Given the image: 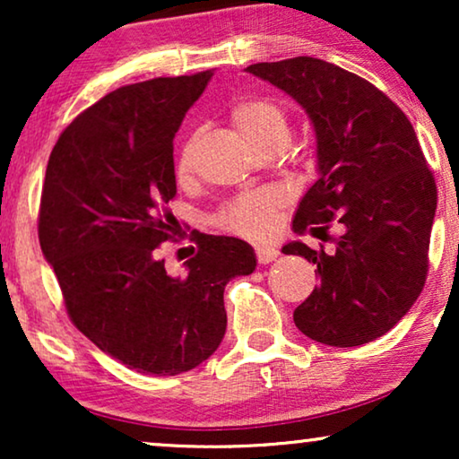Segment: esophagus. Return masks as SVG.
I'll return each mask as SVG.
<instances>
[{
    "instance_id": "1",
    "label": "esophagus",
    "mask_w": 459,
    "mask_h": 459,
    "mask_svg": "<svg viewBox=\"0 0 459 459\" xmlns=\"http://www.w3.org/2000/svg\"><path fill=\"white\" fill-rule=\"evenodd\" d=\"M255 253H256V261L261 263V265H267V263H272L278 259V250L273 247H267V244H256L255 247Z\"/></svg>"
}]
</instances>
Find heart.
Masks as SVG:
<instances>
[{
	"label": "heart",
	"mask_w": 459,
	"mask_h": 459,
	"mask_svg": "<svg viewBox=\"0 0 459 459\" xmlns=\"http://www.w3.org/2000/svg\"><path fill=\"white\" fill-rule=\"evenodd\" d=\"M231 123L236 129L253 142L256 148L267 152L273 148H284L290 137V125L284 106L272 98H244L231 106ZM194 140L181 146L175 162V171L186 178L192 171ZM280 203V196L272 190L247 192L230 200L217 215V223L223 230L236 231L242 236H261L269 228L272 212Z\"/></svg>",
	"instance_id": "obj_1"
}]
</instances>
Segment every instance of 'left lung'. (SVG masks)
Instances as JSON below:
<instances>
[{"instance_id": "left-lung-1", "label": "left lung", "mask_w": 459, "mask_h": 459, "mask_svg": "<svg viewBox=\"0 0 459 459\" xmlns=\"http://www.w3.org/2000/svg\"><path fill=\"white\" fill-rule=\"evenodd\" d=\"M247 71L280 87L309 115L319 178L300 200L281 248L316 263L319 286L294 309L305 336L359 347L386 334L416 303L429 273L437 184L405 112L369 81L330 62L299 56ZM334 221L342 234L330 238Z\"/></svg>"}]
</instances>
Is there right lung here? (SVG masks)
Masks as SVG:
<instances>
[{
	"instance_id": "1",
	"label": "right lung",
	"mask_w": 459,
	"mask_h": 459,
	"mask_svg": "<svg viewBox=\"0 0 459 459\" xmlns=\"http://www.w3.org/2000/svg\"><path fill=\"white\" fill-rule=\"evenodd\" d=\"M212 71L125 85L81 112L49 154L39 244L71 322L140 374L200 366L223 341L225 284L255 272L250 244L194 234L198 253L169 275L160 244L178 221L173 137Z\"/></svg>"
}]
</instances>
